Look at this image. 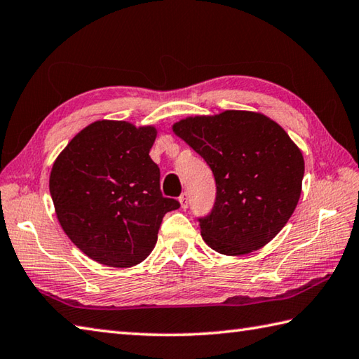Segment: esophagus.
Wrapping results in <instances>:
<instances>
[{
    "mask_svg": "<svg viewBox=\"0 0 359 359\" xmlns=\"http://www.w3.org/2000/svg\"><path fill=\"white\" fill-rule=\"evenodd\" d=\"M180 203H181V208H182V209H186V208L189 206V195H187V192L181 194V196H180Z\"/></svg>",
    "mask_w": 359,
    "mask_h": 359,
    "instance_id": "obj_1",
    "label": "esophagus"
}]
</instances>
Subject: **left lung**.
I'll return each mask as SVG.
<instances>
[{"mask_svg": "<svg viewBox=\"0 0 359 359\" xmlns=\"http://www.w3.org/2000/svg\"><path fill=\"white\" fill-rule=\"evenodd\" d=\"M173 133L206 161L217 196L210 214L198 218L212 250L243 255L269 243L301 198L302 151L279 123L265 114L228 109L173 123Z\"/></svg>", "mask_w": 359, "mask_h": 359, "instance_id": "obj_1", "label": "left lung"}]
</instances>
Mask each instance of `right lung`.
<instances>
[{
    "label": "right lung",
    "instance_id": "1",
    "mask_svg": "<svg viewBox=\"0 0 359 359\" xmlns=\"http://www.w3.org/2000/svg\"><path fill=\"white\" fill-rule=\"evenodd\" d=\"M156 128L96 121L71 139L49 177L58 223L80 251L114 268L141 263L167 212L180 208L159 189L150 158Z\"/></svg>",
    "mask_w": 359,
    "mask_h": 359
}]
</instances>
